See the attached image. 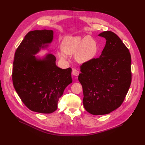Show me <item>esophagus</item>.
Wrapping results in <instances>:
<instances>
[{"label": "esophagus", "mask_w": 145, "mask_h": 145, "mask_svg": "<svg viewBox=\"0 0 145 145\" xmlns=\"http://www.w3.org/2000/svg\"><path fill=\"white\" fill-rule=\"evenodd\" d=\"M72 75L74 76H78L79 75V71L78 70H76L75 69H73L72 70Z\"/></svg>", "instance_id": "1"}]
</instances>
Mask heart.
I'll list each match as a JSON object with an SVG mask.
<instances>
[{
  "label": "heart",
  "instance_id": "heart-1",
  "mask_svg": "<svg viewBox=\"0 0 145 145\" xmlns=\"http://www.w3.org/2000/svg\"><path fill=\"white\" fill-rule=\"evenodd\" d=\"M61 50L58 55L62 59H66L67 55L75 54L76 61L80 63H87L96 56L98 50L97 40L90 35H66L61 44Z\"/></svg>",
  "mask_w": 145,
  "mask_h": 145
}]
</instances>
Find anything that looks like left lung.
Returning <instances> with one entry per match:
<instances>
[{"label": "left lung", "instance_id": "obj_1", "mask_svg": "<svg viewBox=\"0 0 145 145\" xmlns=\"http://www.w3.org/2000/svg\"><path fill=\"white\" fill-rule=\"evenodd\" d=\"M106 39L99 58L80 67L78 80L85 109L93 115H106L122 104L131 82V55L119 37L111 31L98 34Z\"/></svg>", "mask_w": 145, "mask_h": 145}]
</instances>
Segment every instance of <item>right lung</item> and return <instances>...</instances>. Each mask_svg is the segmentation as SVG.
I'll list each match as a JSON object with an SVG mask.
<instances>
[{
	"instance_id": "right-lung-1",
	"label": "right lung",
	"mask_w": 145,
	"mask_h": 145,
	"mask_svg": "<svg viewBox=\"0 0 145 145\" xmlns=\"http://www.w3.org/2000/svg\"><path fill=\"white\" fill-rule=\"evenodd\" d=\"M53 40V30L30 31L14 55L12 81L15 90L25 105L37 113L54 112L64 90L72 82V69L58 67L54 54L36 55L41 50L52 51L48 47Z\"/></svg>"
}]
</instances>
